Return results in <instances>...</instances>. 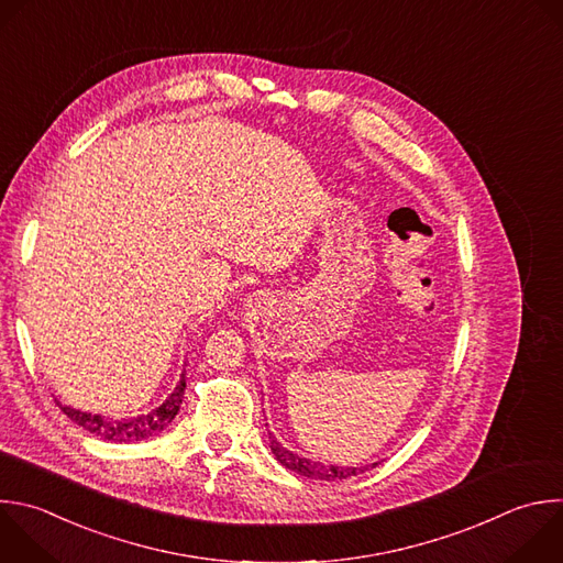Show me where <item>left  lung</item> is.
<instances>
[{"mask_svg":"<svg viewBox=\"0 0 563 563\" xmlns=\"http://www.w3.org/2000/svg\"><path fill=\"white\" fill-rule=\"evenodd\" d=\"M269 449H272V453L276 455V460H278L285 468H289V471H294V473H298V475L311 477V479H327V482L353 477V475L364 473V471H368V468H373V466L378 464V462H373V464H366V466H333V464L327 466V464H322V462H316V460H309V457H302V455L289 451V449L283 446L272 433H269Z\"/></svg>","mask_w":563,"mask_h":563,"instance_id":"obj_1","label":"left lung"}]
</instances>
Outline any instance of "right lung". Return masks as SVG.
Listing matches in <instances>:
<instances>
[{
    "label": "right lung",
    "mask_w": 563,
    "mask_h": 563,
    "mask_svg": "<svg viewBox=\"0 0 563 563\" xmlns=\"http://www.w3.org/2000/svg\"><path fill=\"white\" fill-rule=\"evenodd\" d=\"M183 396H185V368L180 371L178 383L172 389V394L156 409H152L143 416L112 418V416H101V413H90V411H81L75 407H66L57 398H55V402L75 424H79L88 433H95L110 442H141V440H147V438L161 433L176 418Z\"/></svg>",
    "instance_id": "1"
}]
</instances>
